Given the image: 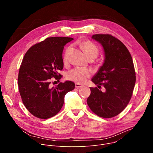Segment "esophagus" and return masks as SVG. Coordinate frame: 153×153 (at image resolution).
Segmentation results:
<instances>
[{
	"mask_svg": "<svg viewBox=\"0 0 153 153\" xmlns=\"http://www.w3.org/2000/svg\"><path fill=\"white\" fill-rule=\"evenodd\" d=\"M83 85H81V84H80V83H76V84H75V86H76V88H80V87H82Z\"/></svg>",
	"mask_w": 153,
	"mask_h": 153,
	"instance_id": "obj_1",
	"label": "esophagus"
}]
</instances>
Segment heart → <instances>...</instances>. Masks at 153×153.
<instances>
[{"label":"heart","mask_w":153,"mask_h":153,"mask_svg":"<svg viewBox=\"0 0 153 153\" xmlns=\"http://www.w3.org/2000/svg\"><path fill=\"white\" fill-rule=\"evenodd\" d=\"M81 46L88 57H96L99 53V49L98 47L94 44L93 42L90 40H85L81 43ZM71 50V46L68 47L65 50L63 60L64 63H66L68 60V54ZM91 76V72L86 68L81 67H76L67 74V79L70 80H72L77 83H83L86 80Z\"/></svg>","instance_id":"1"}]
</instances>
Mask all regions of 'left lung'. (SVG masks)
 Returning <instances> with one entry per match:
<instances>
[{
  "mask_svg": "<svg viewBox=\"0 0 153 153\" xmlns=\"http://www.w3.org/2000/svg\"><path fill=\"white\" fill-rule=\"evenodd\" d=\"M92 38L103 46L105 59L91 80L98 86L103 85L106 91L90 87L86 102L98 116L111 118L124 110L132 97L136 79L134 63L128 48L114 36L94 34Z\"/></svg>",
  "mask_w": 153,
  "mask_h": 153,
  "instance_id": "obj_1",
  "label": "left lung"
}]
</instances>
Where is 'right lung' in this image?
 <instances>
[{
  "label": "right lung",
  "mask_w": 153,
  "mask_h": 153,
  "mask_svg": "<svg viewBox=\"0 0 153 153\" xmlns=\"http://www.w3.org/2000/svg\"><path fill=\"white\" fill-rule=\"evenodd\" d=\"M71 37H51L36 43L25 53L18 75V87L22 100L34 116L47 119L61 110L65 96L74 90L71 81L60 82L51 87V79L60 80L62 76L64 46Z\"/></svg>",
  "instance_id": "1"
}]
</instances>
